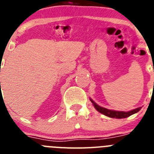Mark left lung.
Listing matches in <instances>:
<instances>
[{"instance_id": "left-lung-1", "label": "left lung", "mask_w": 154, "mask_h": 154, "mask_svg": "<svg viewBox=\"0 0 154 154\" xmlns=\"http://www.w3.org/2000/svg\"><path fill=\"white\" fill-rule=\"evenodd\" d=\"M91 101L93 104L94 107L95 108L97 112H99L101 114L105 115V116H108L109 118H114V119H125V118L129 117V116H132V115L135 114V113H137L141 109L142 107L140 108H137V109H133V110L129 111V112H122V111H115V110H110V109H105V108H103V107L99 106V105L96 104L91 98H90Z\"/></svg>"}]
</instances>
